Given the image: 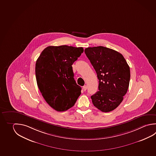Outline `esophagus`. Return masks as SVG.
I'll return each mask as SVG.
<instances>
[{
  "label": "esophagus",
  "instance_id": "obj_1",
  "mask_svg": "<svg viewBox=\"0 0 156 156\" xmlns=\"http://www.w3.org/2000/svg\"><path fill=\"white\" fill-rule=\"evenodd\" d=\"M83 90H84V91H86V90H87V85H84L83 86Z\"/></svg>",
  "mask_w": 156,
  "mask_h": 156
}]
</instances>
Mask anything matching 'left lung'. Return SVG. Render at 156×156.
<instances>
[{"label": "left lung", "instance_id": "left-lung-1", "mask_svg": "<svg viewBox=\"0 0 156 156\" xmlns=\"http://www.w3.org/2000/svg\"><path fill=\"white\" fill-rule=\"evenodd\" d=\"M85 53L99 80L98 91L91 97L94 107L103 112L117 108L128 91L130 68L122 54L102 46L88 47Z\"/></svg>", "mask_w": 156, "mask_h": 156}]
</instances>
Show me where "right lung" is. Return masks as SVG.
I'll use <instances>...</instances> for the list:
<instances>
[{
	"mask_svg": "<svg viewBox=\"0 0 156 156\" xmlns=\"http://www.w3.org/2000/svg\"><path fill=\"white\" fill-rule=\"evenodd\" d=\"M83 51L82 47L64 45L49 46L36 63L38 87L45 101L58 112L74 106L81 87L74 78L72 65Z\"/></svg>",
	"mask_w": 156,
	"mask_h": 156,
	"instance_id": "obj_1",
	"label": "right lung"
}]
</instances>
